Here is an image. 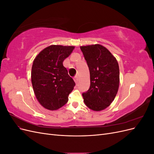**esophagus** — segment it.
<instances>
[{"label": "esophagus", "mask_w": 154, "mask_h": 154, "mask_svg": "<svg viewBox=\"0 0 154 154\" xmlns=\"http://www.w3.org/2000/svg\"><path fill=\"white\" fill-rule=\"evenodd\" d=\"M74 82H75L76 83H78V76L74 77Z\"/></svg>", "instance_id": "esophagus-1"}]
</instances>
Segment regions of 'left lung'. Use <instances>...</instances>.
Returning <instances> with one entry per match:
<instances>
[{"label": "left lung", "instance_id": "1", "mask_svg": "<svg viewBox=\"0 0 154 154\" xmlns=\"http://www.w3.org/2000/svg\"><path fill=\"white\" fill-rule=\"evenodd\" d=\"M81 51L90 71L91 85L82 94L83 101L90 109L101 111L112 102L119 85V69L117 60L100 44L81 46Z\"/></svg>", "mask_w": 154, "mask_h": 154}]
</instances>
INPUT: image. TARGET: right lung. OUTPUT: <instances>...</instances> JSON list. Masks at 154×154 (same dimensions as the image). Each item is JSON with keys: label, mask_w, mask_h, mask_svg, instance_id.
<instances>
[{"label": "right lung", "mask_w": 154, "mask_h": 154, "mask_svg": "<svg viewBox=\"0 0 154 154\" xmlns=\"http://www.w3.org/2000/svg\"><path fill=\"white\" fill-rule=\"evenodd\" d=\"M74 46L51 45L36 56L31 69V82L37 100L45 109L55 110L68 101L75 83L63 66Z\"/></svg>", "instance_id": "add662e5"}]
</instances>
